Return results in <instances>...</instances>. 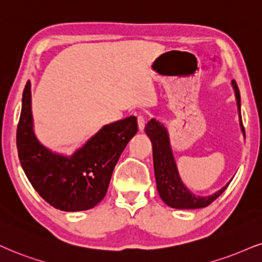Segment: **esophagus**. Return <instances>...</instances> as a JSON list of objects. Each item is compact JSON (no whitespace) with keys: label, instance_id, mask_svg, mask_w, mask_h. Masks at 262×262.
<instances>
[{"label":"esophagus","instance_id":"obj_1","mask_svg":"<svg viewBox=\"0 0 262 262\" xmlns=\"http://www.w3.org/2000/svg\"><path fill=\"white\" fill-rule=\"evenodd\" d=\"M137 124H138V128H140V131H143L144 126H146V120H144L143 115H138L137 116Z\"/></svg>","mask_w":262,"mask_h":262}]
</instances>
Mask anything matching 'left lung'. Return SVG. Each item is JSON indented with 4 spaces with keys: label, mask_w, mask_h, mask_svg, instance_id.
<instances>
[{
    "label": "left lung",
    "mask_w": 262,
    "mask_h": 262,
    "mask_svg": "<svg viewBox=\"0 0 262 262\" xmlns=\"http://www.w3.org/2000/svg\"><path fill=\"white\" fill-rule=\"evenodd\" d=\"M235 92V98H237L238 112H239L241 127L243 134L244 126L242 122L241 115V93L238 89L237 82L232 81ZM148 137L150 138L151 146H153V161H154V172H156L157 188L160 198L166 205L175 209H200L205 208L211 204L215 199H217L224 190L227 188L230 182L226 185L224 188L214 193L209 196H198L193 194L186 188L179 176L175 159H173L172 150L170 147L169 135L165 126L157 121L156 119H151L147 122L146 128H144Z\"/></svg>",
    "instance_id": "left-lung-1"
}]
</instances>
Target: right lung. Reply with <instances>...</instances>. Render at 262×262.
Instances as JSON below:
<instances>
[{
	"label": "right lung",
	"mask_w": 262,
	"mask_h": 262,
	"mask_svg": "<svg viewBox=\"0 0 262 262\" xmlns=\"http://www.w3.org/2000/svg\"><path fill=\"white\" fill-rule=\"evenodd\" d=\"M30 81L25 85L17 128L21 167L34 189L53 208L89 210L104 198L113 170L128 141L137 132V118L128 116L105 125L73 156L43 147L32 130Z\"/></svg>",
	"instance_id": "obj_1"
}]
</instances>
